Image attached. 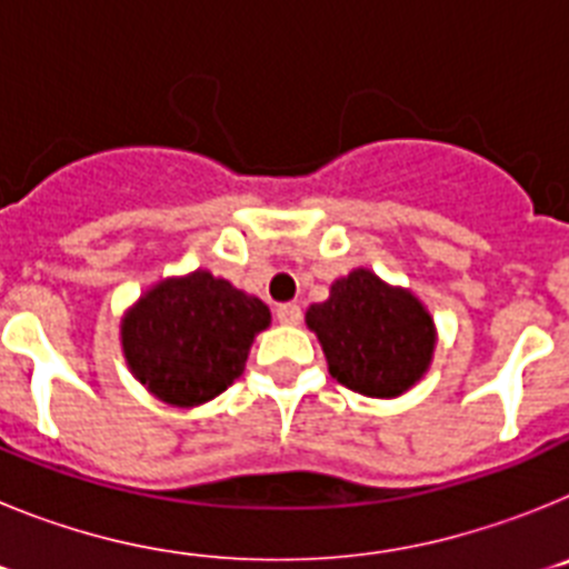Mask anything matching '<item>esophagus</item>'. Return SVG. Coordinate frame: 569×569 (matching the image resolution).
<instances>
[{
    "instance_id": "obj_1",
    "label": "esophagus",
    "mask_w": 569,
    "mask_h": 569,
    "mask_svg": "<svg viewBox=\"0 0 569 569\" xmlns=\"http://www.w3.org/2000/svg\"><path fill=\"white\" fill-rule=\"evenodd\" d=\"M276 319H279L281 325H299L301 308L299 305H293V301H288V305H279V308H276Z\"/></svg>"
}]
</instances>
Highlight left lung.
Segmentation results:
<instances>
[{
    "label": "left lung",
    "mask_w": 569,
    "mask_h": 569,
    "mask_svg": "<svg viewBox=\"0 0 569 569\" xmlns=\"http://www.w3.org/2000/svg\"><path fill=\"white\" fill-rule=\"evenodd\" d=\"M308 328L319 336L330 376L373 399L410 390L436 345L433 319L421 301L361 268L336 281L328 301L310 305Z\"/></svg>",
    "instance_id": "left-lung-1"
}]
</instances>
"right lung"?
I'll return each mask as SVG.
<instances>
[{
	"label": "right lung",
	"mask_w": 569,
	"mask_h": 569,
	"mask_svg": "<svg viewBox=\"0 0 569 569\" xmlns=\"http://www.w3.org/2000/svg\"><path fill=\"white\" fill-rule=\"evenodd\" d=\"M270 310L230 281L196 270L159 281L122 321L130 370L150 393L176 407L216 399L244 370L250 341Z\"/></svg>",
	"instance_id": "add662e5"
}]
</instances>
